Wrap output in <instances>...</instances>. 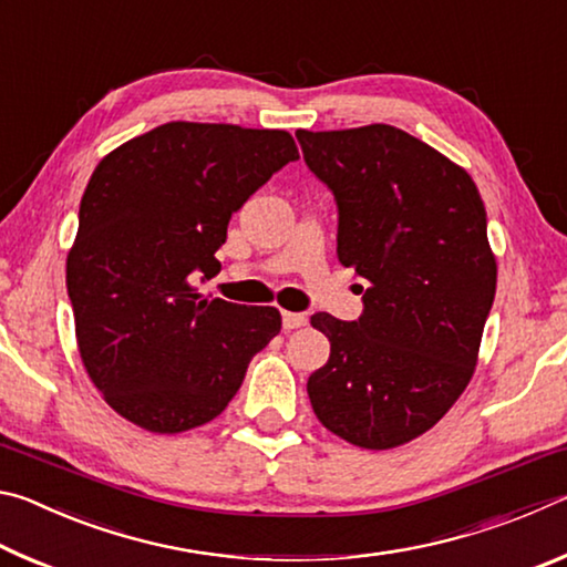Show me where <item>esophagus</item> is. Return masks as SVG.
I'll return each instance as SVG.
<instances>
[{
	"label": "esophagus",
	"mask_w": 567,
	"mask_h": 567,
	"mask_svg": "<svg viewBox=\"0 0 567 567\" xmlns=\"http://www.w3.org/2000/svg\"><path fill=\"white\" fill-rule=\"evenodd\" d=\"M307 324V315L302 312H282V328L285 330H297Z\"/></svg>",
	"instance_id": "esophagus-1"
}]
</instances>
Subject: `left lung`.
I'll return each mask as SVG.
<instances>
[{
    "label": "left lung",
    "instance_id": "1",
    "mask_svg": "<svg viewBox=\"0 0 567 567\" xmlns=\"http://www.w3.org/2000/svg\"><path fill=\"white\" fill-rule=\"evenodd\" d=\"M297 140L338 199L340 262L368 280L360 320L312 315L330 360L307 395L350 445H405L473 380L497 282L485 205L463 167L390 124Z\"/></svg>",
    "mask_w": 567,
    "mask_h": 567
}]
</instances>
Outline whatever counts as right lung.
I'll return each instance as SVG.
<instances>
[{
  "mask_svg": "<svg viewBox=\"0 0 567 567\" xmlns=\"http://www.w3.org/2000/svg\"><path fill=\"white\" fill-rule=\"evenodd\" d=\"M300 157L290 132L167 122L104 155L66 255L76 348L107 405L147 433L215 420L282 328L275 307L207 300L233 213Z\"/></svg>",
  "mask_w": 567,
  "mask_h": 567,
  "instance_id": "add662e5",
  "label": "right lung"
}]
</instances>
